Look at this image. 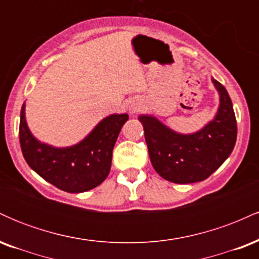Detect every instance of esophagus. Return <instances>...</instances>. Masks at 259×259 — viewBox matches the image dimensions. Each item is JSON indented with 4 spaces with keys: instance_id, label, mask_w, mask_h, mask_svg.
Masks as SVG:
<instances>
[{
    "instance_id": "esophagus-1",
    "label": "esophagus",
    "mask_w": 259,
    "mask_h": 259,
    "mask_svg": "<svg viewBox=\"0 0 259 259\" xmlns=\"http://www.w3.org/2000/svg\"><path fill=\"white\" fill-rule=\"evenodd\" d=\"M139 108H140V105H133L132 107H130V112L135 113L136 111H139Z\"/></svg>"
}]
</instances>
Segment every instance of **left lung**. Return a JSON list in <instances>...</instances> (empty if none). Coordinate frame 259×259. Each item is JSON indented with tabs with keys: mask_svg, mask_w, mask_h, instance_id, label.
<instances>
[{
	"mask_svg": "<svg viewBox=\"0 0 259 259\" xmlns=\"http://www.w3.org/2000/svg\"><path fill=\"white\" fill-rule=\"evenodd\" d=\"M219 92V108L214 119L194 134L169 129L156 117L141 114L148 154L154 170L175 184H191L207 179L233 152L237 125L230 96L221 82L212 78Z\"/></svg>",
	"mask_w": 259,
	"mask_h": 259,
	"instance_id": "left-lung-1",
	"label": "left lung"
}]
</instances>
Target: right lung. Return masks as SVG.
Masks as SVG:
<instances>
[{
  "label": "right lung",
  "instance_id": "1",
  "mask_svg": "<svg viewBox=\"0 0 259 259\" xmlns=\"http://www.w3.org/2000/svg\"><path fill=\"white\" fill-rule=\"evenodd\" d=\"M126 113L102 119L79 144L53 147L34 138L25 120V103L20 111L19 141L23 156L32 170L63 191L79 194L99 186L108 177L112 152Z\"/></svg>",
  "mask_w": 259,
  "mask_h": 259
}]
</instances>
